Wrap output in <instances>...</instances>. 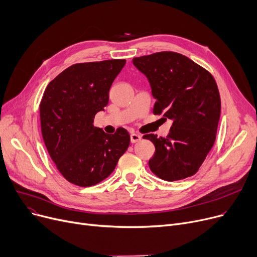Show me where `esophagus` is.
Listing matches in <instances>:
<instances>
[{
    "label": "esophagus",
    "mask_w": 257,
    "mask_h": 257,
    "mask_svg": "<svg viewBox=\"0 0 257 257\" xmlns=\"http://www.w3.org/2000/svg\"><path fill=\"white\" fill-rule=\"evenodd\" d=\"M142 139V137L140 136V135H138V134H131V142L132 143H137V142H139L140 140Z\"/></svg>",
    "instance_id": "obj_1"
}]
</instances>
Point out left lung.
<instances>
[{
    "instance_id": "8db88e82",
    "label": "left lung",
    "mask_w": 257,
    "mask_h": 257,
    "mask_svg": "<svg viewBox=\"0 0 257 257\" xmlns=\"http://www.w3.org/2000/svg\"><path fill=\"white\" fill-rule=\"evenodd\" d=\"M148 78L156 99L154 114L173 121L166 138L143 136L156 148L149 161L152 172L165 181H178L198 172L215 141L221 98L209 72L176 52L133 58Z\"/></svg>"
}]
</instances>
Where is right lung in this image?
<instances>
[{
	"label": "right lung",
	"instance_id": "obj_1",
	"mask_svg": "<svg viewBox=\"0 0 257 257\" xmlns=\"http://www.w3.org/2000/svg\"><path fill=\"white\" fill-rule=\"evenodd\" d=\"M125 63L111 59L73 65L44 92L40 113L45 145L59 173L77 186L89 187L107 178L130 145L126 130L119 127L109 135L93 124Z\"/></svg>",
	"mask_w": 257,
	"mask_h": 257
}]
</instances>
